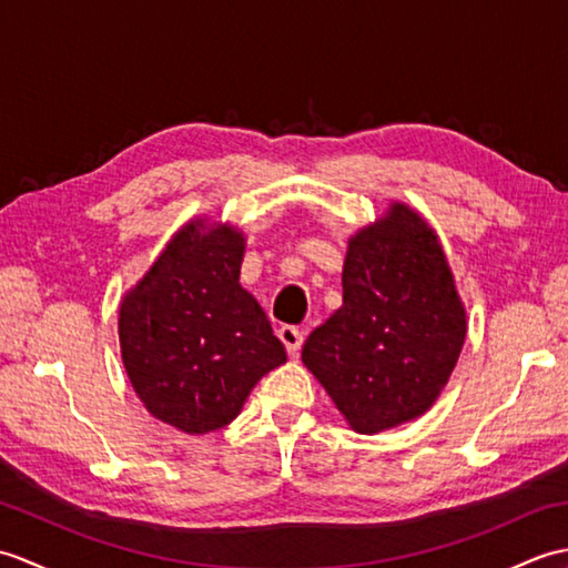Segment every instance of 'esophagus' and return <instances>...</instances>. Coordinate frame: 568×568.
I'll return each mask as SVG.
<instances>
[{
	"label": "esophagus",
	"instance_id": "esophagus-1",
	"mask_svg": "<svg viewBox=\"0 0 568 568\" xmlns=\"http://www.w3.org/2000/svg\"><path fill=\"white\" fill-rule=\"evenodd\" d=\"M277 336H281V342L285 344L287 354L295 358L297 352H300V346H303V332H300L297 327H281V329H277Z\"/></svg>",
	"mask_w": 568,
	"mask_h": 568
}]
</instances>
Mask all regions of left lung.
Wrapping results in <instances>:
<instances>
[{"instance_id": "left-lung-1", "label": "left lung", "mask_w": 568, "mask_h": 568, "mask_svg": "<svg viewBox=\"0 0 568 568\" xmlns=\"http://www.w3.org/2000/svg\"><path fill=\"white\" fill-rule=\"evenodd\" d=\"M342 287V307L307 336L303 364L358 434L425 415L468 329L437 232L409 204L390 202L348 239Z\"/></svg>"}]
</instances>
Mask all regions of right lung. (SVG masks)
I'll return each instance as SVG.
<instances>
[{"instance_id": "add662e5", "label": "right lung", "mask_w": 568, "mask_h": 568, "mask_svg": "<svg viewBox=\"0 0 568 568\" xmlns=\"http://www.w3.org/2000/svg\"><path fill=\"white\" fill-rule=\"evenodd\" d=\"M246 236L197 216L119 303V346L149 413L185 434L220 429L244 407L285 346L239 283Z\"/></svg>"}]
</instances>
